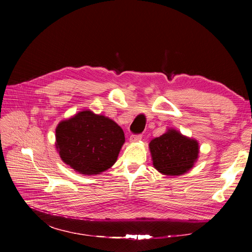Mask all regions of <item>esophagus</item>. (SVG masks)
I'll return each instance as SVG.
<instances>
[{"mask_svg":"<svg viewBox=\"0 0 252 252\" xmlns=\"http://www.w3.org/2000/svg\"><path fill=\"white\" fill-rule=\"evenodd\" d=\"M142 140V135L141 134H133L130 136V142L131 143H136Z\"/></svg>","mask_w":252,"mask_h":252,"instance_id":"1","label":"esophagus"}]
</instances>
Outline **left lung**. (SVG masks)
Masks as SVG:
<instances>
[{"label": "left lung", "instance_id": "8db88e82", "mask_svg": "<svg viewBox=\"0 0 252 252\" xmlns=\"http://www.w3.org/2000/svg\"><path fill=\"white\" fill-rule=\"evenodd\" d=\"M149 150L155 168L165 175L177 177L188 172L199 158V142L173 128L152 139Z\"/></svg>", "mask_w": 252, "mask_h": 252}]
</instances>
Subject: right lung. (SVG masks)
<instances>
[{
	"label": "right lung",
	"instance_id": "1",
	"mask_svg": "<svg viewBox=\"0 0 252 252\" xmlns=\"http://www.w3.org/2000/svg\"><path fill=\"white\" fill-rule=\"evenodd\" d=\"M124 143V131L116 122L88 109L61 121L56 128V148L61 159L85 175L109 169Z\"/></svg>",
	"mask_w": 252,
	"mask_h": 252
}]
</instances>
